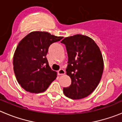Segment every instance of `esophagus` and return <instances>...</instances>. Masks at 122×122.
<instances>
[{
	"instance_id": "obj_1",
	"label": "esophagus",
	"mask_w": 122,
	"mask_h": 122,
	"mask_svg": "<svg viewBox=\"0 0 122 122\" xmlns=\"http://www.w3.org/2000/svg\"><path fill=\"white\" fill-rule=\"evenodd\" d=\"M65 70H63V69H60V70H59L57 71V74L59 75V76L65 74Z\"/></svg>"
}]
</instances>
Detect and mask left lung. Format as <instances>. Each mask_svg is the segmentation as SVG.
Instances as JSON below:
<instances>
[{"label":"left lung","mask_w":122,"mask_h":122,"mask_svg":"<svg viewBox=\"0 0 122 122\" xmlns=\"http://www.w3.org/2000/svg\"><path fill=\"white\" fill-rule=\"evenodd\" d=\"M68 57L66 74L71 84L63 88L65 95L73 100L84 98L91 94L100 83L104 70L103 56L93 39L77 35L65 38Z\"/></svg>","instance_id":"8db88e82"}]
</instances>
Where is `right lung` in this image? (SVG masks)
I'll use <instances>...</instances> for the list:
<instances>
[{
  "mask_svg": "<svg viewBox=\"0 0 122 122\" xmlns=\"http://www.w3.org/2000/svg\"><path fill=\"white\" fill-rule=\"evenodd\" d=\"M63 38L34 31L18 43L13 56V70L18 82L25 90L41 93L56 79L57 73L52 70L46 56L49 46Z\"/></svg>",
  "mask_w": 122,
  "mask_h": 122,
  "instance_id": "add662e5",
  "label": "right lung"
}]
</instances>
